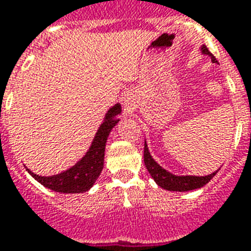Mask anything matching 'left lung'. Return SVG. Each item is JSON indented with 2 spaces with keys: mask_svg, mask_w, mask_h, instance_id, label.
<instances>
[{
  "mask_svg": "<svg viewBox=\"0 0 251 251\" xmlns=\"http://www.w3.org/2000/svg\"><path fill=\"white\" fill-rule=\"evenodd\" d=\"M201 53L202 54H207L211 58L213 63H217V60L214 57L211 53L208 52V49L206 45L201 47ZM144 164L147 167L148 173L152 176L153 180L156 182L158 186H160L164 190L168 191H191V190H197V188L203 187L204 184H207L211 179L215 176V174L218 173L214 171V173L204 175V176H195V175H175V174L170 173L166 168H163L160 164L152 158V155L148 150L147 142H144Z\"/></svg>",
  "mask_w": 251,
  "mask_h": 251,
  "instance_id": "left-lung-1",
  "label": "left lung"
}]
</instances>
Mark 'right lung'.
I'll use <instances>...</instances> for the list:
<instances>
[{
    "mask_svg": "<svg viewBox=\"0 0 251 251\" xmlns=\"http://www.w3.org/2000/svg\"><path fill=\"white\" fill-rule=\"evenodd\" d=\"M120 115H122L120 103H116L108 109L104 116L103 123L100 124V127L95 133L88 151L72 167L52 176H41L26 168L28 173L38 183L43 184L44 187L56 193L78 194L88 191L101 174V170L104 167V152H105L107 139L112 128L120 122V118H119Z\"/></svg>",
    "mask_w": 251,
    "mask_h": 251,
    "instance_id": "obj_1",
    "label": "right lung"
}]
</instances>
